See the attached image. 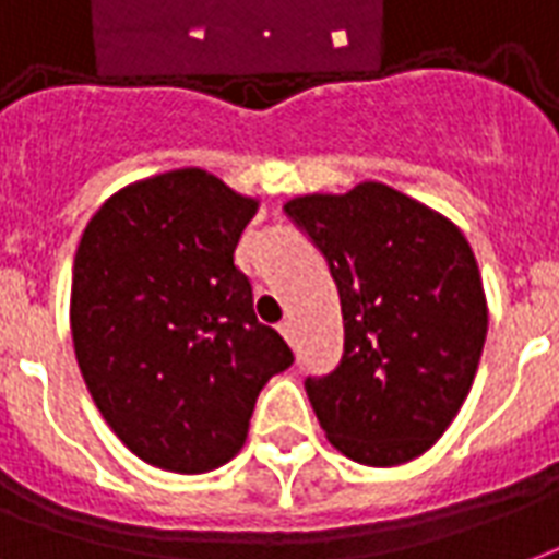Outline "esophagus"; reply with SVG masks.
I'll return each mask as SVG.
<instances>
[{
    "label": "esophagus",
    "mask_w": 559,
    "mask_h": 559,
    "mask_svg": "<svg viewBox=\"0 0 559 559\" xmlns=\"http://www.w3.org/2000/svg\"><path fill=\"white\" fill-rule=\"evenodd\" d=\"M278 332L284 334V341L290 343V346H293V343H296V329H293V322H281Z\"/></svg>",
    "instance_id": "1"
}]
</instances>
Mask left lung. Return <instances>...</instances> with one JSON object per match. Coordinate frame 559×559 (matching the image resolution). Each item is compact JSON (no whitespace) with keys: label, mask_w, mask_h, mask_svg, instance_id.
<instances>
[{"label":"left lung","mask_w":559,"mask_h":559,"mask_svg":"<svg viewBox=\"0 0 559 559\" xmlns=\"http://www.w3.org/2000/svg\"><path fill=\"white\" fill-rule=\"evenodd\" d=\"M284 213L341 296V361L305 379L320 427L361 465L420 456L465 403L489 329L468 239L384 183L293 198Z\"/></svg>","instance_id":"1"}]
</instances>
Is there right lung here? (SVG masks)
<instances>
[{
	"label": "right lung",
	"mask_w": 559,
	"mask_h": 559,
	"mask_svg": "<svg viewBox=\"0 0 559 559\" xmlns=\"http://www.w3.org/2000/svg\"><path fill=\"white\" fill-rule=\"evenodd\" d=\"M254 213L218 177L180 168L121 189L82 234L70 290L82 379L115 436L156 468L230 462L263 384L293 364L234 266Z\"/></svg>",
	"instance_id": "right-lung-1"
}]
</instances>
